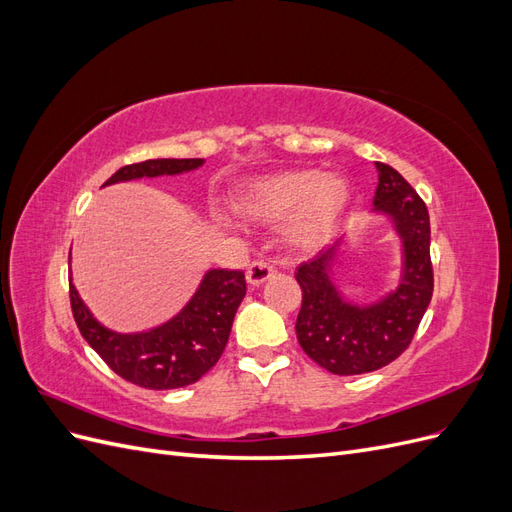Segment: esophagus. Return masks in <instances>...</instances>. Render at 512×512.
Masks as SVG:
<instances>
[{
  "label": "esophagus",
  "instance_id": "1",
  "mask_svg": "<svg viewBox=\"0 0 512 512\" xmlns=\"http://www.w3.org/2000/svg\"><path fill=\"white\" fill-rule=\"evenodd\" d=\"M273 273H275V267L271 265V262L254 260L252 265L247 267L245 277H247V284H250V286H260V284H265Z\"/></svg>",
  "mask_w": 512,
  "mask_h": 512
}]
</instances>
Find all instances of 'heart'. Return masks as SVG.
Masks as SVG:
<instances>
[{"instance_id":"obj_1","label":"heart","mask_w":512,"mask_h":512,"mask_svg":"<svg viewBox=\"0 0 512 512\" xmlns=\"http://www.w3.org/2000/svg\"><path fill=\"white\" fill-rule=\"evenodd\" d=\"M350 200V183L342 175L290 168L245 181L232 196V207L247 220H286L284 232L292 245L316 247L344 220Z\"/></svg>"}]
</instances>
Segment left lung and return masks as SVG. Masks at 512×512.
I'll return each instance as SVG.
<instances>
[{
    "label": "left lung",
    "instance_id": "1",
    "mask_svg": "<svg viewBox=\"0 0 512 512\" xmlns=\"http://www.w3.org/2000/svg\"><path fill=\"white\" fill-rule=\"evenodd\" d=\"M376 168L374 211L389 215L404 254L397 288L369 305L344 301L331 280L342 239L297 269L303 290L297 339L309 359L337 376L369 374L395 361L410 346L433 294L427 207L395 168L382 162Z\"/></svg>",
    "mask_w": 512,
    "mask_h": 512
}]
</instances>
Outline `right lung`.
Segmentation results:
<instances>
[{
  "instance_id": "add662e5",
  "label": "right lung",
  "mask_w": 512,
  "mask_h": 512,
  "mask_svg": "<svg viewBox=\"0 0 512 512\" xmlns=\"http://www.w3.org/2000/svg\"><path fill=\"white\" fill-rule=\"evenodd\" d=\"M203 162L200 158L145 160L119 168L104 185L141 177L181 175L203 166ZM243 297V271L211 269L175 318L151 331L115 333L102 327L89 312L70 277L72 314L85 342L117 376L153 391L194 384L220 361Z\"/></svg>"
}]
</instances>
